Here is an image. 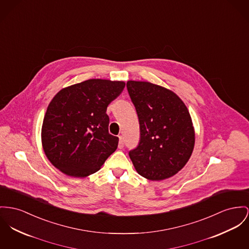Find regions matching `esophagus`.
<instances>
[{
  "label": "esophagus",
  "instance_id": "obj_1",
  "mask_svg": "<svg viewBox=\"0 0 249 249\" xmlns=\"http://www.w3.org/2000/svg\"><path fill=\"white\" fill-rule=\"evenodd\" d=\"M124 138H123V136H119V145H118V147H119L120 149H123V148H124Z\"/></svg>",
  "mask_w": 249,
  "mask_h": 249
}]
</instances>
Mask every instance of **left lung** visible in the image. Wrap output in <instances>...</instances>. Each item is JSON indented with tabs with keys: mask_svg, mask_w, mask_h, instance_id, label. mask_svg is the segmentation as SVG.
<instances>
[{
	"mask_svg": "<svg viewBox=\"0 0 249 249\" xmlns=\"http://www.w3.org/2000/svg\"><path fill=\"white\" fill-rule=\"evenodd\" d=\"M141 138L129 151L137 172L150 180L175 176L188 162L195 147V129L182 100L165 88L143 81H127Z\"/></svg>",
	"mask_w": 249,
	"mask_h": 249,
	"instance_id": "left-lung-1",
	"label": "left lung"
}]
</instances>
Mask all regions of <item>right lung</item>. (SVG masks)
<instances>
[{"instance_id":"right-lung-1","label":"right lung","mask_w":249,"mask_h":249,"mask_svg":"<svg viewBox=\"0 0 249 249\" xmlns=\"http://www.w3.org/2000/svg\"><path fill=\"white\" fill-rule=\"evenodd\" d=\"M124 86L123 81L89 79L54 95L41 128L42 147L53 165L73 178L100 170L119 142L108 133L107 108Z\"/></svg>"}]
</instances>
